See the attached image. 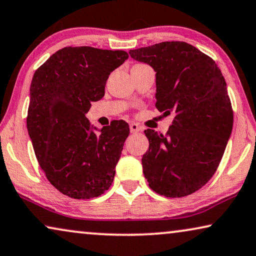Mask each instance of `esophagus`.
Instances as JSON below:
<instances>
[{
    "label": "esophagus",
    "instance_id": "1",
    "mask_svg": "<svg viewBox=\"0 0 256 256\" xmlns=\"http://www.w3.org/2000/svg\"><path fill=\"white\" fill-rule=\"evenodd\" d=\"M129 128H130L132 132H137L142 130V127H140L138 124H136V122H130V124H129Z\"/></svg>",
    "mask_w": 256,
    "mask_h": 256
}]
</instances>
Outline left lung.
<instances>
[{
  "label": "left lung",
  "mask_w": 256,
  "mask_h": 256,
  "mask_svg": "<svg viewBox=\"0 0 256 256\" xmlns=\"http://www.w3.org/2000/svg\"><path fill=\"white\" fill-rule=\"evenodd\" d=\"M156 72V107L174 114L166 135L146 129L143 173L149 187L182 198L212 178L233 127L226 82L212 58L184 42H165L129 52Z\"/></svg>",
  "instance_id": "left-lung-1"
}]
</instances>
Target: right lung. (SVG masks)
<instances>
[{
  "label": "right lung",
  "mask_w": 256,
  "mask_h": 256,
  "mask_svg": "<svg viewBox=\"0 0 256 256\" xmlns=\"http://www.w3.org/2000/svg\"><path fill=\"white\" fill-rule=\"evenodd\" d=\"M127 58L124 50L64 47L33 75L30 138L48 181L69 198H97L113 182L129 126L113 120L97 135L85 114L104 97L110 74Z\"/></svg>",
  "instance_id": "add662e5"
}]
</instances>
